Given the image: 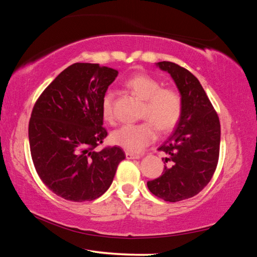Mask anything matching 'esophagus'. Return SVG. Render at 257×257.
Returning a JSON list of instances; mask_svg holds the SVG:
<instances>
[{
	"instance_id": "obj_1",
	"label": "esophagus",
	"mask_w": 257,
	"mask_h": 257,
	"mask_svg": "<svg viewBox=\"0 0 257 257\" xmlns=\"http://www.w3.org/2000/svg\"><path fill=\"white\" fill-rule=\"evenodd\" d=\"M125 158L129 160H133V159H139L141 156H139L138 154H134V153H132V152H125Z\"/></svg>"
}]
</instances>
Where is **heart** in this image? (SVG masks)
I'll use <instances>...</instances> for the list:
<instances>
[{"label":"heart","mask_w":257,"mask_h":257,"mask_svg":"<svg viewBox=\"0 0 257 257\" xmlns=\"http://www.w3.org/2000/svg\"><path fill=\"white\" fill-rule=\"evenodd\" d=\"M130 92L144 99L143 118L150 121L136 124H123L111 134V142L132 153H138L155 139V128L168 133L176 127L182 114L180 93L172 87H162L159 79L147 73H136L124 82ZM103 119L113 120V93L106 90L101 101Z\"/></svg>","instance_id":"1"}]
</instances>
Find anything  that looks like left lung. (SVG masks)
I'll use <instances>...</instances> for the list:
<instances>
[{"label": "left lung", "mask_w": 257, "mask_h": 257, "mask_svg": "<svg viewBox=\"0 0 257 257\" xmlns=\"http://www.w3.org/2000/svg\"><path fill=\"white\" fill-rule=\"evenodd\" d=\"M170 73L182 98L176 130L159 147L165 154L162 176L147 181L152 194L167 202L190 198L211 181L220 152V121L201 82L173 62L156 63Z\"/></svg>", "instance_id": "1"}]
</instances>
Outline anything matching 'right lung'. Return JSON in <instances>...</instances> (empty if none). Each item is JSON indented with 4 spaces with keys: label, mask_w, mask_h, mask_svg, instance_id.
<instances>
[{
    "label": "right lung",
    "mask_w": 257,
    "mask_h": 257,
    "mask_svg": "<svg viewBox=\"0 0 257 257\" xmlns=\"http://www.w3.org/2000/svg\"><path fill=\"white\" fill-rule=\"evenodd\" d=\"M116 76L97 63H73L34 105L28 136L35 169L49 189L68 201L102 196L125 159L118 146L95 151L107 136L101 101Z\"/></svg>",
    "instance_id": "obj_1"
}]
</instances>
